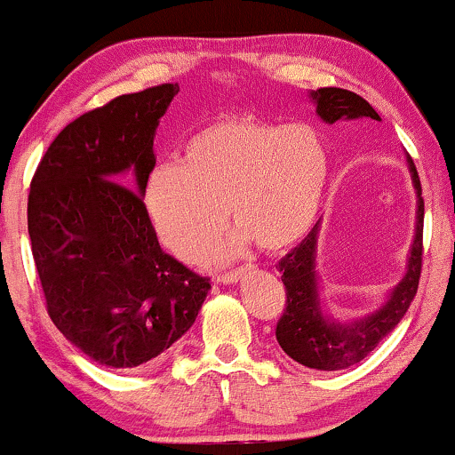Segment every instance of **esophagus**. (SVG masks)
Returning a JSON list of instances; mask_svg holds the SVG:
<instances>
[{
	"label": "esophagus",
	"mask_w": 455,
	"mask_h": 455,
	"mask_svg": "<svg viewBox=\"0 0 455 455\" xmlns=\"http://www.w3.org/2000/svg\"><path fill=\"white\" fill-rule=\"evenodd\" d=\"M244 274H246V269H244V267H240V269H232V271H226V274H220V275H217V282H221V284H234V282H238Z\"/></svg>",
	"instance_id": "esophagus-1"
}]
</instances>
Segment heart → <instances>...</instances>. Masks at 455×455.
Here are the masks:
<instances>
[{
	"instance_id": "b5f03b06",
	"label": "heart",
	"mask_w": 455,
	"mask_h": 455,
	"mask_svg": "<svg viewBox=\"0 0 455 455\" xmlns=\"http://www.w3.org/2000/svg\"><path fill=\"white\" fill-rule=\"evenodd\" d=\"M328 175V148L311 125L223 116L186 141L181 164L155 167L144 203L158 238L184 261L211 251L228 209L240 228L234 249L252 240L280 252L315 223Z\"/></svg>"
}]
</instances>
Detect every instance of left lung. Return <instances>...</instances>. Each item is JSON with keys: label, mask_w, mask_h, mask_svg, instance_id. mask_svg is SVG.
<instances>
[{"label": "left lung", "mask_w": 455, "mask_h": 455, "mask_svg": "<svg viewBox=\"0 0 455 455\" xmlns=\"http://www.w3.org/2000/svg\"><path fill=\"white\" fill-rule=\"evenodd\" d=\"M315 112L322 121L332 125L336 121L374 119L380 121L379 112L362 96L340 87H322L309 93ZM411 181L418 194L416 235L411 244L408 274L393 288L391 297L379 311L351 323L328 320L322 314L320 294L315 278V244L320 221L311 228L300 244L280 259L282 282L286 288V309L275 326V339L288 357L311 370H345L362 362L376 349L385 336L401 322L416 297L422 271V229H424V200L422 186L416 164L408 155Z\"/></svg>", "instance_id": "left-lung-1"}]
</instances>
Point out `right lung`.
Listing matches in <instances>:
<instances>
[{
	"label": "right lung",
	"mask_w": 455,
	"mask_h": 455,
	"mask_svg": "<svg viewBox=\"0 0 455 455\" xmlns=\"http://www.w3.org/2000/svg\"><path fill=\"white\" fill-rule=\"evenodd\" d=\"M180 85L125 93L68 123L28 192V235L47 315L108 368L148 363L196 320L209 278L158 244L144 204L155 133Z\"/></svg>",
	"instance_id": "add662e5"
}]
</instances>
